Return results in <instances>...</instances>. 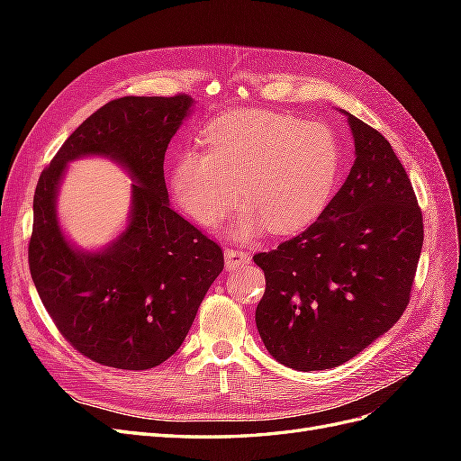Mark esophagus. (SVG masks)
Returning a JSON list of instances; mask_svg holds the SVG:
<instances>
[{
    "label": "esophagus",
    "mask_w": 461,
    "mask_h": 461,
    "mask_svg": "<svg viewBox=\"0 0 461 461\" xmlns=\"http://www.w3.org/2000/svg\"><path fill=\"white\" fill-rule=\"evenodd\" d=\"M248 261H249V254L244 252V249H240V248H227L225 249V263L229 269L236 267V265H244Z\"/></svg>",
    "instance_id": "34e87169"
}]
</instances>
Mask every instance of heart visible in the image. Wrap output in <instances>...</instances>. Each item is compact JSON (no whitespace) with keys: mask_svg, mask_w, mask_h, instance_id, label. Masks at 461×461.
Returning <instances> with one entry per match:
<instances>
[{"mask_svg":"<svg viewBox=\"0 0 461 461\" xmlns=\"http://www.w3.org/2000/svg\"><path fill=\"white\" fill-rule=\"evenodd\" d=\"M202 151L175 159L171 192L198 225L217 229L248 205L234 236L249 239L265 227L290 234L315 221L339 185L342 149L323 122L271 111L234 109L200 132Z\"/></svg>","mask_w":461,"mask_h":461,"instance_id":"b5f03b06","label":"heart"}]
</instances>
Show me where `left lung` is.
<instances>
[{"label": "left lung", "mask_w": 461, "mask_h": 461, "mask_svg": "<svg viewBox=\"0 0 461 461\" xmlns=\"http://www.w3.org/2000/svg\"><path fill=\"white\" fill-rule=\"evenodd\" d=\"M356 161L310 225L254 256L265 273L256 325L269 354L298 371L342 366L406 312L423 215L393 146L348 113Z\"/></svg>", "instance_id": "1"}]
</instances>
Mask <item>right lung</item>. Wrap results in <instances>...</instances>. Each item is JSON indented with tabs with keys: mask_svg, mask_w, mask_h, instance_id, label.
Masks as SVG:
<instances>
[{
	"mask_svg": "<svg viewBox=\"0 0 461 461\" xmlns=\"http://www.w3.org/2000/svg\"><path fill=\"white\" fill-rule=\"evenodd\" d=\"M190 105L188 94L111 100L67 138L38 178L32 281L63 339L95 364L142 371L169 359L225 267L221 246L167 202L165 151ZM90 152L122 162L137 183L122 239L104 253L80 255L60 234L54 194L66 161Z\"/></svg>",
	"mask_w": 461,
	"mask_h": 461,
	"instance_id": "1",
	"label": "right lung"
}]
</instances>
